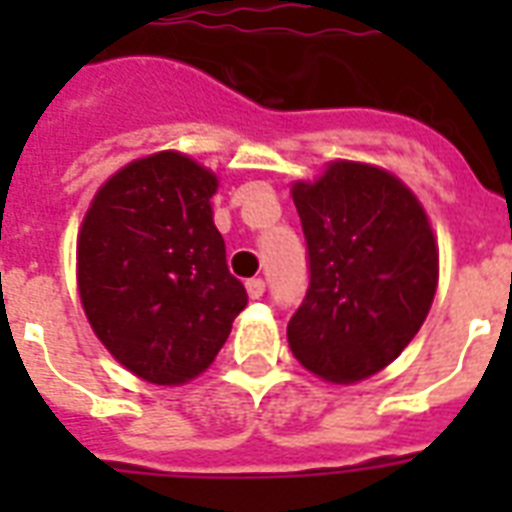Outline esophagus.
I'll use <instances>...</instances> for the list:
<instances>
[{"label":"esophagus","mask_w":512,"mask_h":512,"mask_svg":"<svg viewBox=\"0 0 512 512\" xmlns=\"http://www.w3.org/2000/svg\"><path fill=\"white\" fill-rule=\"evenodd\" d=\"M244 287H247V295L252 297V300H260V297H263V292H265V281L263 279H249Z\"/></svg>","instance_id":"esophagus-1"}]
</instances>
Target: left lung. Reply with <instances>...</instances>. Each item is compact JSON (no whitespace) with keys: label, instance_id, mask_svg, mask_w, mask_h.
<instances>
[{"label":"left lung","instance_id":"left-lung-1","mask_svg":"<svg viewBox=\"0 0 512 512\" xmlns=\"http://www.w3.org/2000/svg\"><path fill=\"white\" fill-rule=\"evenodd\" d=\"M311 255V287L287 340L311 374L353 385L393 364L428 319L438 244L409 185L366 162L337 159L292 183Z\"/></svg>","mask_w":512,"mask_h":512}]
</instances>
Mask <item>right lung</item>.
<instances>
[{
	"mask_svg": "<svg viewBox=\"0 0 512 512\" xmlns=\"http://www.w3.org/2000/svg\"><path fill=\"white\" fill-rule=\"evenodd\" d=\"M217 175L180 151L124 164L76 236V287L92 332L135 377L183 385L215 361L247 292L212 217Z\"/></svg>",
	"mask_w": 512,
	"mask_h": 512,
	"instance_id": "obj_1",
	"label": "right lung"
}]
</instances>
